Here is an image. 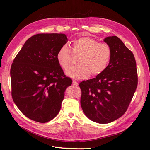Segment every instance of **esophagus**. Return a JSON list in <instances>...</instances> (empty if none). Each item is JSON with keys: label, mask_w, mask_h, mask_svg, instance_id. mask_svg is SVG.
<instances>
[{"label": "esophagus", "mask_w": 150, "mask_h": 150, "mask_svg": "<svg viewBox=\"0 0 150 150\" xmlns=\"http://www.w3.org/2000/svg\"><path fill=\"white\" fill-rule=\"evenodd\" d=\"M72 84H73V85L74 86H78V83L74 80H73V81H72Z\"/></svg>", "instance_id": "obj_1"}]
</instances>
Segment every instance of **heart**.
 <instances>
[{"mask_svg": "<svg viewBox=\"0 0 150 150\" xmlns=\"http://www.w3.org/2000/svg\"><path fill=\"white\" fill-rule=\"evenodd\" d=\"M72 51L63 46L56 54L57 62L67 71L72 65V55H79V66L66 72L67 75L75 79H83L91 73L93 76L101 74L106 70L111 58V49L108 44L99 43L96 39L84 36L72 42Z\"/></svg>", "mask_w": 150, "mask_h": 150, "instance_id": "b5f03b06", "label": "heart"}]
</instances>
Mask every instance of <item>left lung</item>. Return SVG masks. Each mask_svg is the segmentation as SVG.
Listing matches in <instances>:
<instances>
[{
  "mask_svg": "<svg viewBox=\"0 0 150 150\" xmlns=\"http://www.w3.org/2000/svg\"><path fill=\"white\" fill-rule=\"evenodd\" d=\"M111 58L103 72L79 83L81 105L91 121L106 124L127 111L138 86L137 63L133 52L117 36L104 39Z\"/></svg>",
  "mask_w": 150,
  "mask_h": 150,
  "instance_id": "obj_1",
  "label": "left lung"
}]
</instances>
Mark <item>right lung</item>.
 Segmentation results:
<instances>
[{
  "mask_svg": "<svg viewBox=\"0 0 150 150\" xmlns=\"http://www.w3.org/2000/svg\"><path fill=\"white\" fill-rule=\"evenodd\" d=\"M67 42L64 34H38L24 44L11 68V94L28 118L46 122L59 112L72 79L64 74L56 54Z\"/></svg>",
  "mask_w": 150,
  "mask_h": 150,
  "instance_id": "add662e5",
  "label": "right lung"
}]
</instances>
